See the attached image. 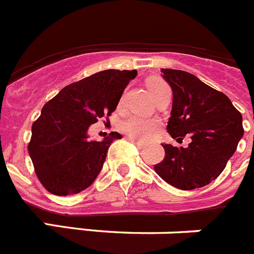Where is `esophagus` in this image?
Listing matches in <instances>:
<instances>
[{
    "label": "esophagus",
    "instance_id": "esophagus-1",
    "mask_svg": "<svg viewBox=\"0 0 254 254\" xmlns=\"http://www.w3.org/2000/svg\"><path fill=\"white\" fill-rule=\"evenodd\" d=\"M128 140L131 141V142H133L134 145H136V146H137V147H140V149H142V147L146 146L145 143L141 142V141H138V140H136V138H133V137H128Z\"/></svg>",
    "mask_w": 254,
    "mask_h": 254
}]
</instances>
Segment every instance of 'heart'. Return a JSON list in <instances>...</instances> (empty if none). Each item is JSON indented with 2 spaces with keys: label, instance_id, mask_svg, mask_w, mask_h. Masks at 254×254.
Masks as SVG:
<instances>
[{
  "label": "heart",
  "instance_id": "heart-1",
  "mask_svg": "<svg viewBox=\"0 0 254 254\" xmlns=\"http://www.w3.org/2000/svg\"><path fill=\"white\" fill-rule=\"evenodd\" d=\"M146 85L151 95L154 96V99H156L165 90H170L167 82L158 77L149 80ZM121 129L128 134L129 137L138 138V140H150L159 129V121L131 116L121 123Z\"/></svg>",
  "mask_w": 254,
  "mask_h": 254
}]
</instances>
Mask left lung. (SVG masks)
Instances as JSON below:
<instances>
[{"instance_id":"8db88e82","label":"left lung","mask_w":254,"mask_h":254,"mask_svg":"<svg viewBox=\"0 0 254 254\" xmlns=\"http://www.w3.org/2000/svg\"><path fill=\"white\" fill-rule=\"evenodd\" d=\"M173 90L168 132L187 147L165 143V158L155 172L173 187L183 190L201 188L221 174L244 133L242 114L228 96L181 69L161 68Z\"/></svg>"}]
</instances>
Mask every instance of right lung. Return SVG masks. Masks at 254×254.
Returning <instances> with one entry per match:
<instances>
[{"mask_svg":"<svg viewBox=\"0 0 254 254\" xmlns=\"http://www.w3.org/2000/svg\"><path fill=\"white\" fill-rule=\"evenodd\" d=\"M136 69H104L64 87L43 108L31 126L28 145L35 174L48 192L69 196L93 185L113 140L89 138L87 129L98 118L116 111L126 86Z\"/></svg>","mask_w":254,"mask_h":254,"instance_id":"add662e5","label":"right lung"}]
</instances>
